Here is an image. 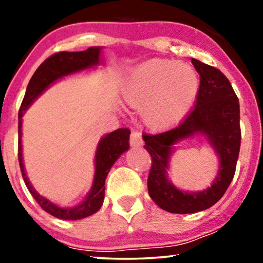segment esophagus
Wrapping results in <instances>:
<instances>
[{"label": "esophagus", "mask_w": 263, "mask_h": 263, "mask_svg": "<svg viewBox=\"0 0 263 263\" xmlns=\"http://www.w3.org/2000/svg\"><path fill=\"white\" fill-rule=\"evenodd\" d=\"M130 145L132 146H141L142 145V138L139 132H132L130 134Z\"/></svg>", "instance_id": "obj_1"}]
</instances>
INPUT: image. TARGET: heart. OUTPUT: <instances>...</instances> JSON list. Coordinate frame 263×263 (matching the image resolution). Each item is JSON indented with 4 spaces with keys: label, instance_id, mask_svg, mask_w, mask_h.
<instances>
[{
    "label": "heart",
    "instance_id": "obj_1",
    "mask_svg": "<svg viewBox=\"0 0 263 263\" xmlns=\"http://www.w3.org/2000/svg\"><path fill=\"white\" fill-rule=\"evenodd\" d=\"M199 82L195 71L184 63L151 60L129 73L123 86L124 100L142 107L149 125L164 128L176 123L195 102Z\"/></svg>",
    "mask_w": 263,
    "mask_h": 263
}]
</instances>
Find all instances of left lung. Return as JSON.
Wrapping results in <instances>:
<instances>
[{
  "label": "left lung",
  "instance_id": "1",
  "mask_svg": "<svg viewBox=\"0 0 263 263\" xmlns=\"http://www.w3.org/2000/svg\"><path fill=\"white\" fill-rule=\"evenodd\" d=\"M192 63L200 74L196 104L177 127L158 134H143V146L152 157L148 194L154 202L170 213L186 214L207 210L217 203L236 172L240 148L239 102L229 79L217 68L199 60ZM195 134H202L218 154L221 166L214 184L202 192L186 193L168 181V160L173 146Z\"/></svg>",
  "mask_w": 263,
  "mask_h": 263
}]
</instances>
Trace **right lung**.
I'll return each mask as SVG.
<instances>
[{"mask_svg":"<svg viewBox=\"0 0 263 263\" xmlns=\"http://www.w3.org/2000/svg\"><path fill=\"white\" fill-rule=\"evenodd\" d=\"M103 48L100 46H92L85 51L67 52L61 51L53 53L46 59L38 69L34 71L33 77L28 82L26 93L21 103L19 110V143H17V157H19L20 170L23 174L25 184L28 192L34 197L39 206L45 212L53 217L64 219V220H78L88 217L102 207L104 196H105V179L109 174L110 168L115 164L122 153L129 148V135L130 130L128 128H120L110 134L102 138L96 151V172L95 179L91 192L85 197V200L78 206L71 208H62L57 204L50 202L48 199L35 192L33 186L28 181L26 172H25L23 163V146H21V127H23V115L28 109V106L59 79H62L67 75L74 74L77 71L88 69L100 63V51Z\"/></svg>","mask_w":263,"mask_h":263,"instance_id":"add662e5","label":"right lung"}]
</instances>
